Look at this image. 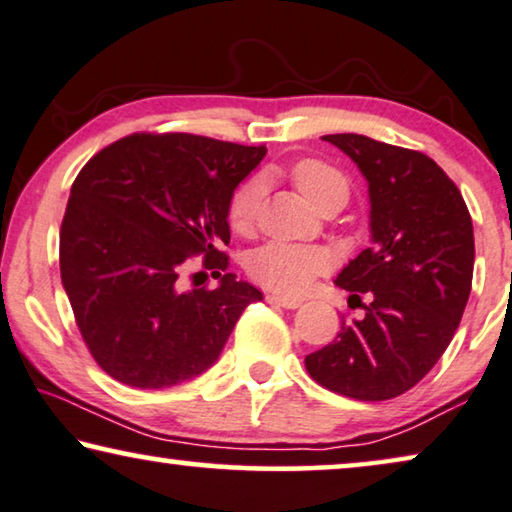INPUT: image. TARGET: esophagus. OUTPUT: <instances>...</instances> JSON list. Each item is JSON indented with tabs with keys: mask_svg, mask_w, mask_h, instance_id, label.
<instances>
[{
	"mask_svg": "<svg viewBox=\"0 0 512 512\" xmlns=\"http://www.w3.org/2000/svg\"><path fill=\"white\" fill-rule=\"evenodd\" d=\"M266 303L278 305V308H287V310H296L303 303L296 296H285V294H266Z\"/></svg>",
	"mask_w": 512,
	"mask_h": 512,
	"instance_id": "obj_1",
	"label": "esophagus"
}]
</instances>
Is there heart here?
Listing matches in <instances>:
<instances>
[{"label":"heart","instance_id":"obj_1","mask_svg":"<svg viewBox=\"0 0 512 512\" xmlns=\"http://www.w3.org/2000/svg\"><path fill=\"white\" fill-rule=\"evenodd\" d=\"M294 186L312 207L324 204H345L349 197V183L345 174L333 165L317 158H305L289 167ZM264 186L259 179H250L236 190L230 204V225L236 232H248L253 227L259 207H262ZM329 266V255L324 250L299 243H266L248 257V273L264 287L276 292L299 294L310 287V282Z\"/></svg>","mask_w":512,"mask_h":512}]
</instances>
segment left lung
I'll return each instance as SVG.
<instances>
[{
    "label": "left lung",
    "mask_w": 512,
    "mask_h": 512,
    "mask_svg": "<svg viewBox=\"0 0 512 512\" xmlns=\"http://www.w3.org/2000/svg\"><path fill=\"white\" fill-rule=\"evenodd\" d=\"M368 181L370 246L335 285L370 294L363 319L305 356L319 384L354 400H391L434 368L460 324L474 278V225L446 172L421 151L356 133L324 135Z\"/></svg>",
    "instance_id": "left-lung-1"
}]
</instances>
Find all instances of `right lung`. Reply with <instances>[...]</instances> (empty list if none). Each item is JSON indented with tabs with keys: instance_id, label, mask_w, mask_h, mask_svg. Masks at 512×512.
I'll list each match as a JSON object with an SVG mask.
<instances>
[{
	"instance_id": "obj_1",
	"label": "right lung",
	"mask_w": 512,
	"mask_h": 512,
	"mask_svg": "<svg viewBox=\"0 0 512 512\" xmlns=\"http://www.w3.org/2000/svg\"><path fill=\"white\" fill-rule=\"evenodd\" d=\"M266 156L202 135H131L82 167L59 234L61 285L91 356L112 379L170 388L218 361L248 303L264 296L234 273L216 290H181L182 264L230 259V204Z\"/></svg>"
}]
</instances>
